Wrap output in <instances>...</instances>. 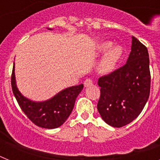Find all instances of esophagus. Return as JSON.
<instances>
[{"label":"esophagus","mask_w":160,"mask_h":160,"mask_svg":"<svg viewBox=\"0 0 160 160\" xmlns=\"http://www.w3.org/2000/svg\"><path fill=\"white\" fill-rule=\"evenodd\" d=\"M93 83H94V81H93L91 78H87L84 82V86L85 87H88L90 86H92Z\"/></svg>","instance_id":"obj_1"}]
</instances>
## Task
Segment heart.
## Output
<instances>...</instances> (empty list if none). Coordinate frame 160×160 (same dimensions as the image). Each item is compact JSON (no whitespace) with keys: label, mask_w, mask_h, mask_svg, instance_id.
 <instances>
[{"label":"heart","mask_w":160,"mask_h":160,"mask_svg":"<svg viewBox=\"0 0 160 160\" xmlns=\"http://www.w3.org/2000/svg\"><path fill=\"white\" fill-rule=\"evenodd\" d=\"M112 46L111 42H103L98 46V49L99 51H106ZM122 55V48L120 46H114L108 50L107 53L100 62L98 65V70L101 73H108L115 67L118 59Z\"/></svg>","instance_id":"obj_1"}]
</instances>
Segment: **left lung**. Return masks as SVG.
Masks as SVG:
<instances>
[{"label":"left lung","mask_w":160,"mask_h":160,"mask_svg":"<svg viewBox=\"0 0 160 160\" xmlns=\"http://www.w3.org/2000/svg\"><path fill=\"white\" fill-rule=\"evenodd\" d=\"M149 54L143 44L132 37L128 62L112 73L100 77L97 108L108 125L122 128L138 116L146 105L151 89Z\"/></svg>","instance_id":"obj_1"}]
</instances>
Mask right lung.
<instances>
[{"label":"right lung","mask_w":160,"mask_h":160,"mask_svg":"<svg viewBox=\"0 0 160 160\" xmlns=\"http://www.w3.org/2000/svg\"><path fill=\"white\" fill-rule=\"evenodd\" d=\"M11 85L18 105L28 118L35 125L47 129L57 128L66 122L71 114L78 95L83 89V84H80L62 90L47 101L40 102L30 101L18 90L14 75V65Z\"/></svg>","instance_id":"obj_1"}]
</instances>
